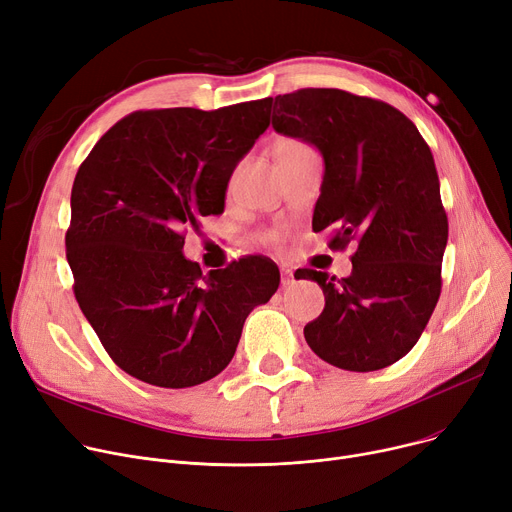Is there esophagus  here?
<instances>
[{
  "mask_svg": "<svg viewBox=\"0 0 512 512\" xmlns=\"http://www.w3.org/2000/svg\"><path fill=\"white\" fill-rule=\"evenodd\" d=\"M293 283H295L293 270H291V268H283V270H281V285H283V287H291Z\"/></svg>",
  "mask_w": 512,
  "mask_h": 512,
  "instance_id": "obj_1",
  "label": "esophagus"
}]
</instances>
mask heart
<instances>
[{
  "mask_svg": "<svg viewBox=\"0 0 512 512\" xmlns=\"http://www.w3.org/2000/svg\"><path fill=\"white\" fill-rule=\"evenodd\" d=\"M275 239H277V237H275Z\"/></svg>",
  "mask_w": 512,
  "mask_h": 512,
  "instance_id": "1",
  "label": "heart"
}]
</instances>
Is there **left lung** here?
Returning <instances> with one entry per match:
<instances>
[{
    "mask_svg": "<svg viewBox=\"0 0 512 512\" xmlns=\"http://www.w3.org/2000/svg\"><path fill=\"white\" fill-rule=\"evenodd\" d=\"M273 128L314 144L324 159L312 229H330V250L355 244L345 279L295 273L316 281L326 299L304 328L308 345L349 372L399 362L422 337L442 289L448 219L430 146L393 105L339 88L275 97Z\"/></svg>",
    "mask_w": 512,
    "mask_h": 512,
    "instance_id": "left-lung-1",
    "label": "left lung"
}]
</instances>
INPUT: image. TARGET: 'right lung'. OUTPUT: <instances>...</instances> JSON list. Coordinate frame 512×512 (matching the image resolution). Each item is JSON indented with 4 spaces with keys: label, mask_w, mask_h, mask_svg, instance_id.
<instances>
[{
    "label": "right lung",
    "mask_w": 512,
    "mask_h": 512,
    "mask_svg": "<svg viewBox=\"0 0 512 512\" xmlns=\"http://www.w3.org/2000/svg\"><path fill=\"white\" fill-rule=\"evenodd\" d=\"M270 124V97L215 111H134L95 144L72 186L66 256L76 302L113 362L163 388L221 374L248 314L279 289L260 254L202 275L182 254L221 215L235 165Z\"/></svg>",
    "instance_id": "add662e5"
}]
</instances>
